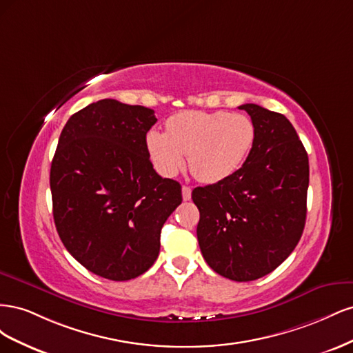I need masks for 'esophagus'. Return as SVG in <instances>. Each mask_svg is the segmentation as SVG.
Here are the masks:
<instances>
[{"mask_svg": "<svg viewBox=\"0 0 353 353\" xmlns=\"http://www.w3.org/2000/svg\"><path fill=\"white\" fill-rule=\"evenodd\" d=\"M183 199H184L185 201L191 199V188H190V187H187V185H184V187H183Z\"/></svg>", "mask_w": 353, "mask_h": 353, "instance_id": "esophagus-1", "label": "esophagus"}]
</instances>
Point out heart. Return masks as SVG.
Returning a JSON list of instances; mask_svg holds the SVG:
<instances>
[{"mask_svg":"<svg viewBox=\"0 0 353 353\" xmlns=\"http://www.w3.org/2000/svg\"><path fill=\"white\" fill-rule=\"evenodd\" d=\"M256 141V126L249 116L216 112H181L170 116L166 132L152 130L145 137L154 168L174 176L185 165L201 183L228 179L245 163Z\"/></svg>","mask_w":353,"mask_h":353,"instance_id":"1","label":"heart"}]
</instances>
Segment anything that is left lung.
Wrapping results in <instances>:
<instances>
[{
    "instance_id": "1",
    "label": "left lung",
    "mask_w": 353,
    "mask_h": 353,
    "mask_svg": "<svg viewBox=\"0 0 353 353\" xmlns=\"http://www.w3.org/2000/svg\"><path fill=\"white\" fill-rule=\"evenodd\" d=\"M256 141L239 172L191 193L199 208L197 240L210 268L232 281H253L281 265L302 237L309 160L290 121L243 104Z\"/></svg>"
}]
</instances>
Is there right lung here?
Returning <instances> with one entry per match:
<instances>
[{
  "instance_id": "1",
  "label": "right lung",
  "mask_w": 353,
  "mask_h": 353,
  "mask_svg": "<svg viewBox=\"0 0 353 353\" xmlns=\"http://www.w3.org/2000/svg\"><path fill=\"white\" fill-rule=\"evenodd\" d=\"M154 110L105 99L70 116L51 162L52 216L68 252L95 275L126 281L160 250L179 183L153 169L145 135Z\"/></svg>"
}]
</instances>
